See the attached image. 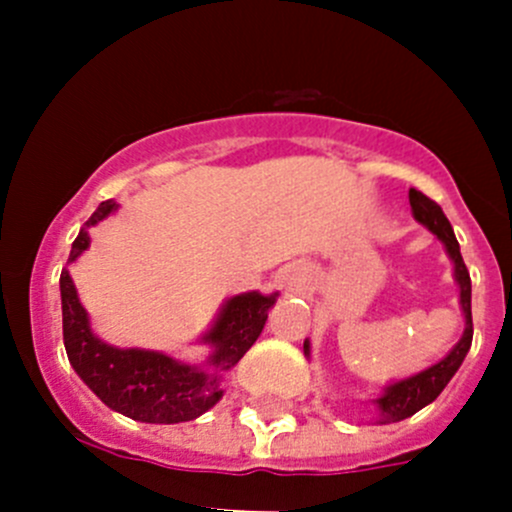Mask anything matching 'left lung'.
I'll return each instance as SVG.
<instances>
[{
    "instance_id": "1",
    "label": "left lung",
    "mask_w": 512,
    "mask_h": 512,
    "mask_svg": "<svg viewBox=\"0 0 512 512\" xmlns=\"http://www.w3.org/2000/svg\"><path fill=\"white\" fill-rule=\"evenodd\" d=\"M409 203H411V213H414L416 223L428 227V230L443 242L448 257H451L453 280H456L458 289H461V309H463V319H466V329H463V337L458 339L456 347L443 356L441 361H436V364L418 371L414 376H406V379L394 381V384L386 386L376 399H371V404H374L376 423L404 421V418L414 416L416 411H421L423 406L436 401L438 394L446 389L448 381L453 379V374L461 369L463 359H466L468 349H471V342H473L471 275H468L466 262H463L461 257V247H458L456 235H453V227L448 223L446 215H443L441 205L433 203L431 198H426L421 190L416 188L409 190ZM304 356H309V339H304Z\"/></svg>"
}]
</instances>
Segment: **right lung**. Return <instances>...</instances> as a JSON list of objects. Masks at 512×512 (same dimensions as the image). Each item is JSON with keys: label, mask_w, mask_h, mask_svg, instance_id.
<instances>
[{"label": "right lung", "mask_w": 512, "mask_h": 512, "mask_svg": "<svg viewBox=\"0 0 512 512\" xmlns=\"http://www.w3.org/2000/svg\"><path fill=\"white\" fill-rule=\"evenodd\" d=\"M116 210L113 200L98 205L71 245L69 262L89 250V227ZM59 287L64 347L74 371L108 409L143 423H183L213 409L223 399L225 371L257 342L267 312L280 297L277 292H242L225 299L213 327L200 337V344H208V356L200 364H188L151 349H118L106 344L91 329L89 314L66 267L61 270Z\"/></svg>", "instance_id": "1"}]
</instances>
